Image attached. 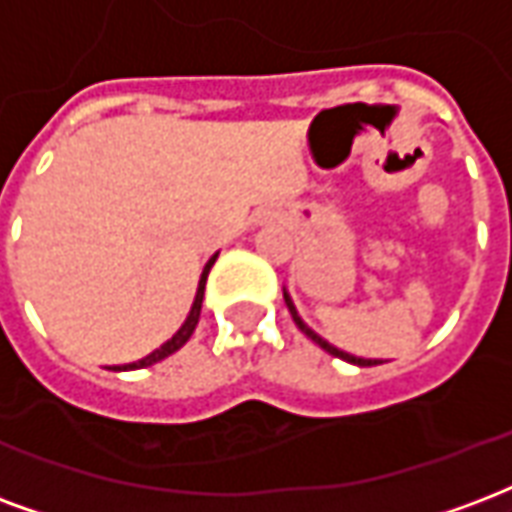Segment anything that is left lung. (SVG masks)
Masks as SVG:
<instances>
[{
  "label": "left lung",
  "mask_w": 512,
  "mask_h": 512,
  "mask_svg": "<svg viewBox=\"0 0 512 512\" xmlns=\"http://www.w3.org/2000/svg\"><path fill=\"white\" fill-rule=\"evenodd\" d=\"M285 304H287V309H290V314H293L295 325H298V328H301V331H304L306 336H309V339H312L314 344H320V347H323L325 352H331L333 358H342V361L355 363V366H377V363H382V361H372V358H355V355H350V352H344V350H339V347H333V344L325 342L323 336H317V333H314L312 328H309V325H306L304 320H301V317H298V312H295L293 298H290V295H287V290H285Z\"/></svg>",
  "instance_id": "left-lung-1"
}]
</instances>
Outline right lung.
<instances>
[{
	"instance_id": "add662e5",
	"label": "right lung",
	"mask_w": 512,
	"mask_h": 512,
	"mask_svg": "<svg viewBox=\"0 0 512 512\" xmlns=\"http://www.w3.org/2000/svg\"><path fill=\"white\" fill-rule=\"evenodd\" d=\"M214 260H217V255L211 257V260H208V263H206V268H203V274H200L198 295H195V304H192V309H189L184 325H181L179 331L173 333V339H168V342L162 344L160 350H154V352H151V355H146V358H140V361L124 363V366H113V372H132V369H146V366L162 361V358H168V355H173V352L181 350V347H184V344L189 342V336L195 333V325H198V320H200V306H203V290H206L208 271H211V266H214Z\"/></svg>"
}]
</instances>
